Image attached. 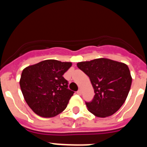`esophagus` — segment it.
Segmentation results:
<instances>
[{
	"mask_svg": "<svg viewBox=\"0 0 147 147\" xmlns=\"http://www.w3.org/2000/svg\"><path fill=\"white\" fill-rule=\"evenodd\" d=\"M77 94H79V95H81L82 94V90L81 89H80V90H78V91H77Z\"/></svg>",
	"mask_w": 147,
	"mask_h": 147,
	"instance_id": "34e87169",
	"label": "esophagus"
}]
</instances>
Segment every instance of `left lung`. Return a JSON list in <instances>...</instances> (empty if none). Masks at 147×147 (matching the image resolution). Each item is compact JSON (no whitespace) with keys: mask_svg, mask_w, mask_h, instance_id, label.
I'll return each instance as SVG.
<instances>
[{"mask_svg":"<svg viewBox=\"0 0 147 147\" xmlns=\"http://www.w3.org/2000/svg\"><path fill=\"white\" fill-rule=\"evenodd\" d=\"M77 67L88 75L94 89L88 110L100 118L112 115L125 102L132 84L129 67L124 63L106 58L78 62Z\"/></svg>","mask_w":147,"mask_h":147,"instance_id":"1","label":"left lung"}]
</instances>
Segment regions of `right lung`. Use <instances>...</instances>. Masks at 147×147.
Returning a JSON list of instances; mask_svg holds the SVG:
<instances>
[{"mask_svg": "<svg viewBox=\"0 0 147 147\" xmlns=\"http://www.w3.org/2000/svg\"><path fill=\"white\" fill-rule=\"evenodd\" d=\"M71 62L47 59L24 68L20 80L23 97L29 107L41 117L62 113L74 92L68 89L63 74Z\"/></svg>", "mask_w": 147, "mask_h": 147, "instance_id": "1", "label": "right lung"}]
</instances>
